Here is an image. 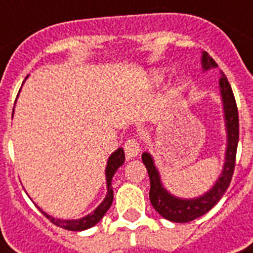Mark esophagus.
<instances>
[{"instance_id":"obj_1","label":"esophagus","mask_w":253,"mask_h":253,"mask_svg":"<svg viewBox=\"0 0 253 253\" xmlns=\"http://www.w3.org/2000/svg\"><path fill=\"white\" fill-rule=\"evenodd\" d=\"M123 148H125V152H126V158L131 159L135 158V156L139 154V151H140V144H139V142L135 138H130L127 139Z\"/></svg>"}]
</instances>
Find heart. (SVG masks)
Listing matches in <instances>:
<instances>
[{
	"label": "heart",
	"mask_w": 253,
	"mask_h": 253,
	"mask_svg": "<svg viewBox=\"0 0 253 253\" xmlns=\"http://www.w3.org/2000/svg\"><path fill=\"white\" fill-rule=\"evenodd\" d=\"M162 73H154V83H159V81H162Z\"/></svg>",
	"instance_id": "obj_1"
}]
</instances>
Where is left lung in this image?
Wrapping results in <instances>:
<instances>
[{
  "label": "left lung",
  "mask_w": 253,
  "mask_h": 253,
  "mask_svg": "<svg viewBox=\"0 0 253 253\" xmlns=\"http://www.w3.org/2000/svg\"><path fill=\"white\" fill-rule=\"evenodd\" d=\"M202 67L204 69L218 67L215 60L206 51L202 53ZM219 86L222 99H223L226 127H227V150H226V163H224L223 172L216 180L215 185L208 193H205L204 196L194 198V200H180V198L173 197L167 192L160 182V176H159L158 169L155 168L151 155L147 152L142 155V160L148 170L151 181V204L163 218L170 222L186 223L210 211L218 204V201L223 197L231 182L236 164L238 142H239V114H238V107H236V101L232 93L231 85L223 72L219 79Z\"/></svg>",
  "instance_id": "1"
}]
</instances>
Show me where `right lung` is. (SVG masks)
I'll use <instances>...</instances> for the list:
<instances>
[{"instance_id": "1", "label": "right lung", "mask_w": 253, "mask_h": 253, "mask_svg": "<svg viewBox=\"0 0 253 253\" xmlns=\"http://www.w3.org/2000/svg\"><path fill=\"white\" fill-rule=\"evenodd\" d=\"M125 163V152H123L122 148H118L115 151L114 154L111 155L109 158V162H107L106 167V182H107V194L106 198L102 201V204L99 205L98 208L95 209L94 211L90 212L89 215L81 218V219L76 220H64V219H57V218H52L49 216L48 214H45L44 211H42L43 215H45L47 219H49V222H52L55 226L61 228H65V230H69V231H83V230H86V228L93 227L94 224H97L99 220L102 219V216L106 214V211L110 209L111 202H113V188H111V180H113V176L114 173L118 170V168Z\"/></svg>"}]
</instances>
